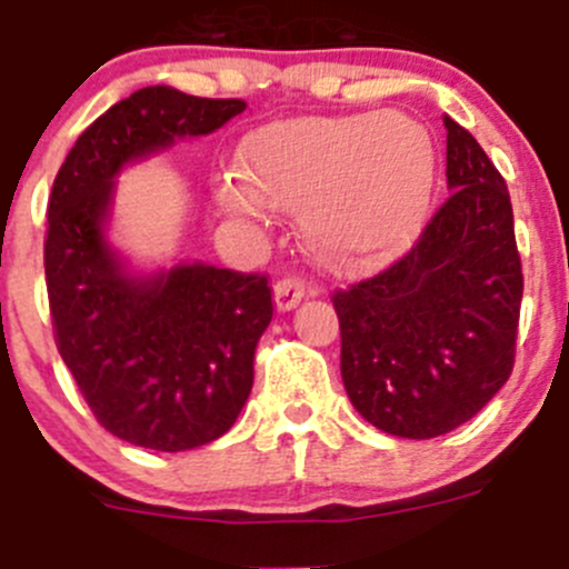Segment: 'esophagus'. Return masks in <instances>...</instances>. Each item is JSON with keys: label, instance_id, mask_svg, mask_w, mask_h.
Here are the masks:
<instances>
[{"label": "esophagus", "instance_id": "esophagus-1", "mask_svg": "<svg viewBox=\"0 0 569 569\" xmlns=\"http://www.w3.org/2000/svg\"><path fill=\"white\" fill-rule=\"evenodd\" d=\"M306 291H309V289H306L303 280L280 278L278 283H274V306H278V311L295 309V306L306 297Z\"/></svg>", "mask_w": 569, "mask_h": 569}]
</instances>
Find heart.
I'll return each instance as SVG.
<instances>
[{"label":"heart","instance_id":"1","mask_svg":"<svg viewBox=\"0 0 569 569\" xmlns=\"http://www.w3.org/2000/svg\"><path fill=\"white\" fill-rule=\"evenodd\" d=\"M437 178L431 132L402 112L309 116L247 138L218 181L227 212H297L306 249L331 272H366L417 234Z\"/></svg>","mask_w":569,"mask_h":569}]
</instances>
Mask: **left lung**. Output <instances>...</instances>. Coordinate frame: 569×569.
<instances>
[{"label":"left lung","mask_w":569,"mask_h":569,"mask_svg":"<svg viewBox=\"0 0 569 569\" xmlns=\"http://www.w3.org/2000/svg\"><path fill=\"white\" fill-rule=\"evenodd\" d=\"M445 127L448 201L411 252L331 297L351 406L406 439L453 431L508 382L525 291L508 183L465 127Z\"/></svg>","instance_id":"1"}]
</instances>
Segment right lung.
<instances>
[{
  "mask_svg": "<svg viewBox=\"0 0 569 569\" xmlns=\"http://www.w3.org/2000/svg\"><path fill=\"white\" fill-rule=\"evenodd\" d=\"M243 110L240 99L144 87L81 132L53 181L44 280L56 346L96 419L138 448L176 453L232 428L274 306L266 274L207 263L127 272L104 234L116 176Z\"/></svg>",
  "mask_w": 569,
  "mask_h": 569,
  "instance_id": "right-lung-1",
  "label": "right lung"
}]
</instances>
